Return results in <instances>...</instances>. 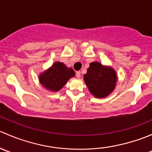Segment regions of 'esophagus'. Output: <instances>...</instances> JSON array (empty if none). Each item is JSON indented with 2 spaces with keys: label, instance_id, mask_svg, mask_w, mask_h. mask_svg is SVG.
<instances>
[{
  "label": "esophagus",
  "instance_id": "obj_1",
  "mask_svg": "<svg viewBox=\"0 0 152 152\" xmlns=\"http://www.w3.org/2000/svg\"><path fill=\"white\" fill-rule=\"evenodd\" d=\"M76 76L77 78H80L81 77V72L80 71H77L76 73Z\"/></svg>",
  "mask_w": 152,
  "mask_h": 152
}]
</instances>
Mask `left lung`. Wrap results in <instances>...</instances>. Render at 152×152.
Masks as SVG:
<instances>
[{"instance_id":"obj_1","label":"left lung","mask_w":152,"mask_h":152,"mask_svg":"<svg viewBox=\"0 0 152 152\" xmlns=\"http://www.w3.org/2000/svg\"><path fill=\"white\" fill-rule=\"evenodd\" d=\"M84 80L93 96L104 98L114 90L117 76L113 68L94 62L90 64L87 73L84 75Z\"/></svg>"}]
</instances>
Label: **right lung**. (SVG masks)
Here are the masks:
<instances>
[{"mask_svg": "<svg viewBox=\"0 0 152 152\" xmlns=\"http://www.w3.org/2000/svg\"><path fill=\"white\" fill-rule=\"evenodd\" d=\"M75 76L74 70L67 68L65 64L56 62L50 68L39 76V82L43 87L52 91L60 90L71 77Z\"/></svg>", "mask_w": 152, "mask_h": 152, "instance_id": "add662e5", "label": "right lung"}]
</instances>
